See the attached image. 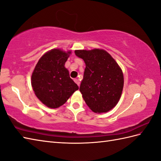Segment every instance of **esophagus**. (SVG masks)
<instances>
[{
  "label": "esophagus",
  "instance_id": "34e87169",
  "mask_svg": "<svg viewBox=\"0 0 161 161\" xmlns=\"http://www.w3.org/2000/svg\"><path fill=\"white\" fill-rule=\"evenodd\" d=\"M74 81H75V82L79 86H80V80H77V79H75V80Z\"/></svg>",
  "mask_w": 161,
  "mask_h": 161
}]
</instances>
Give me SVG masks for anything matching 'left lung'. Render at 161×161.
<instances>
[{"label": "left lung", "instance_id": "left-lung-1", "mask_svg": "<svg viewBox=\"0 0 161 161\" xmlns=\"http://www.w3.org/2000/svg\"><path fill=\"white\" fill-rule=\"evenodd\" d=\"M86 64L80 91L88 107L97 114L109 111L120 99L124 76L118 63L103 49L77 50Z\"/></svg>", "mask_w": 161, "mask_h": 161}]
</instances>
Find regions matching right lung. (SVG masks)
<instances>
[{"mask_svg": "<svg viewBox=\"0 0 161 161\" xmlns=\"http://www.w3.org/2000/svg\"><path fill=\"white\" fill-rule=\"evenodd\" d=\"M71 54L59 48L47 51L40 58L34 69L31 84L37 98L50 108L66 103L79 87L70 77L65 63Z\"/></svg>", "mask_w": 161, "mask_h": 161, "instance_id": "add662e5", "label": "right lung"}]
</instances>
